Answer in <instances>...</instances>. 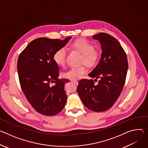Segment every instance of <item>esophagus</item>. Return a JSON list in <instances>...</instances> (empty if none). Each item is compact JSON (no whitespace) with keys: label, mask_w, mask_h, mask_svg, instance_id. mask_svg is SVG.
Masks as SVG:
<instances>
[{"label":"esophagus","mask_w":148,"mask_h":148,"mask_svg":"<svg viewBox=\"0 0 148 148\" xmlns=\"http://www.w3.org/2000/svg\"><path fill=\"white\" fill-rule=\"evenodd\" d=\"M71 82H73L74 83H75L76 85H78V82L77 81V80H72Z\"/></svg>","instance_id":"obj_1"}]
</instances>
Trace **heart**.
I'll use <instances>...</instances> for the list:
<instances>
[{
  "instance_id": "obj_1",
  "label": "heart",
  "mask_w": 148,
  "mask_h": 148,
  "mask_svg": "<svg viewBox=\"0 0 148 148\" xmlns=\"http://www.w3.org/2000/svg\"><path fill=\"white\" fill-rule=\"evenodd\" d=\"M70 47L75 50L78 51L83 54L82 62L87 65L95 64L98 59V53L95 49V46L84 39H79L70 44ZM66 49L61 47L57 49L53 55V60L56 64L59 66H64L66 62ZM87 71L84 66L71 67L67 71L63 74V76L72 80L77 79L81 77Z\"/></svg>"
}]
</instances>
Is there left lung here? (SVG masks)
<instances>
[{"instance_id":"left-lung-1","label":"left lung","mask_w":148,"mask_h":148,"mask_svg":"<svg viewBox=\"0 0 148 148\" xmlns=\"http://www.w3.org/2000/svg\"><path fill=\"white\" fill-rule=\"evenodd\" d=\"M100 42L102 53L99 62L88 74L93 79L78 82L77 92L84 105L94 112L109 109L119 98L124 87L128 69L125 51L117 40L106 33L93 35Z\"/></svg>"}]
</instances>
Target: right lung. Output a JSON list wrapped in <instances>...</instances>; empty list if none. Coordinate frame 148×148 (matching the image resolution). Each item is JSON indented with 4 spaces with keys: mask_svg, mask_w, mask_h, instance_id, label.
Wrapping results in <instances>:
<instances>
[{
    "mask_svg": "<svg viewBox=\"0 0 148 148\" xmlns=\"http://www.w3.org/2000/svg\"><path fill=\"white\" fill-rule=\"evenodd\" d=\"M71 38H37L18 57L17 69L22 91L33 108L42 114L56 115L65 105L67 96L64 85L70 80L58 78L59 68L53 60V55ZM53 82L55 84L52 85Z\"/></svg>",
    "mask_w": 148,
    "mask_h": 148,
    "instance_id": "obj_1",
    "label": "right lung"
}]
</instances>
